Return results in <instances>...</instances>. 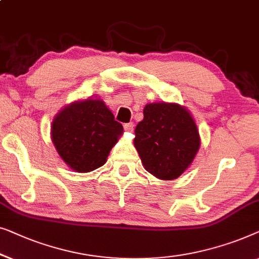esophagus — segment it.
Wrapping results in <instances>:
<instances>
[{
  "instance_id": "obj_1",
  "label": "esophagus",
  "mask_w": 259,
  "mask_h": 259,
  "mask_svg": "<svg viewBox=\"0 0 259 259\" xmlns=\"http://www.w3.org/2000/svg\"><path fill=\"white\" fill-rule=\"evenodd\" d=\"M124 130L128 131V133H131V131H134V123L133 122L125 123V124H124Z\"/></svg>"
}]
</instances>
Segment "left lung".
Here are the masks:
<instances>
[{"mask_svg":"<svg viewBox=\"0 0 259 259\" xmlns=\"http://www.w3.org/2000/svg\"><path fill=\"white\" fill-rule=\"evenodd\" d=\"M134 145L144 169L162 181L176 180L191 165L201 147L198 128L183 105L154 102L144 107Z\"/></svg>","mask_w":259,"mask_h":259,"instance_id":"1","label":"left lung"}]
</instances>
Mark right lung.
Instances as JSON below:
<instances>
[{"label": "right lung", "mask_w": 259, "mask_h": 259, "mask_svg": "<svg viewBox=\"0 0 259 259\" xmlns=\"http://www.w3.org/2000/svg\"><path fill=\"white\" fill-rule=\"evenodd\" d=\"M123 134L121 123L102 100L87 98L62 108L52 123V141L76 172H90L107 162Z\"/></svg>", "instance_id": "add662e5"}]
</instances>
